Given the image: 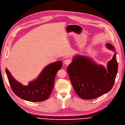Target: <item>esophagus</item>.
<instances>
[{
  "instance_id": "obj_1",
  "label": "esophagus",
  "mask_w": 125,
  "mask_h": 125,
  "mask_svg": "<svg viewBox=\"0 0 125 125\" xmlns=\"http://www.w3.org/2000/svg\"><path fill=\"white\" fill-rule=\"evenodd\" d=\"M71 62V61L69 59H66V60L64 61V64H65V65H68Z\"/></svg>"
}]
</instances>
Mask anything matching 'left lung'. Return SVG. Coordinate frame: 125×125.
<instances>
[{"label": "left lung", "mask_w": 125, "mask_h": 125, "mask_svg": "<svg viewBox=\"0 0 125 125\" xmlns=\"http://www.w3.org/2000/svg\"><path fill=\"white\" fill-rule=\"evenodd\" d=\"M106 47L115 52L107 68L97 64L91 58L76 55L67 71L70 80L77 95L83 99H95L107 93L113 87L117 73L116 52L113 45Z\"/></svg>", "instance_id": "8db88e82"}]
</instances>
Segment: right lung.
Listing matches in <instances>:
<instances>
[{
    "label": "right lung",
    "mask_w": 125,
    "mask_h": 125,
    "mask_svg": "<svg viewBox=\"0 0 125 125\" xmlns=\"http://www.w3.org/2000/svg\"><path fill=\"white\" fill-rule=\"evenodd\" d=\"M62 66L61 61L46 66L35 80L27 86L16 81L6 68L5 71L12 90L19 97L31 102H41L48 99L55 83L56 73Z\"/></svg>",
    "instance_id": "right-lung-1"
}]
</instances>
